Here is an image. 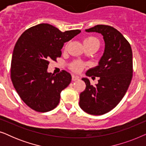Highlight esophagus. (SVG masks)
<instances>
[{"label": "esophagus", "instance_id": "1", "mask_svg": "<svg viewBox=\"0 0 146 146\" xmlns=\"http://www.w3.org/2000/svg\"><path fill=\"white\" fill-rule=\"evenodd\" d=\"M72 80L73 81L78 80H79V77H78V76H77L72 75Z\"/></svg>", "mask_w": 146, "mask_h": 146}]
</instances>
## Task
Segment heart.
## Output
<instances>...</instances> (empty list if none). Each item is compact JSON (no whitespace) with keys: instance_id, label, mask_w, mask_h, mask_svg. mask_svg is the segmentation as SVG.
Here are the masks:
<instances>
[{"instance_id":"1","label":"heart","mask_w":146,"mask_h":146,"mask_svg":"<svg viewBox=\"0 0 146 146\" xmlns=\"http://www.w3.org/2000/svg\"><path fill=\"white\" fill-rule=\"evenodd\" d=\"M84 44L85 47L89 46H99L100 41L99 40L93 36H88L84 39ZM70 69L75 72H79L82 70L84 65L83 64L79 61H74L70 65Z\"/></svg>"}]
</instances>
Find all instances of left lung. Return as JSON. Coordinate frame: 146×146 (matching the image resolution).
<instances>
[{
    "label": "left lung",
    "mask_w": 146,
    "mask_h": 146,
    "mask_svg": "<svg viewBox=\"0 0 146 146\" xmlns=\"http://www.w3.org/2000/svg\"><path fill=\"white\" fill-rule=\"evenodd\" d=\"M86 31L102 34L105 50L99 65L86 74L99 77L98 84L93 86L83 78L86 87L80 94L79 105L90 114L102 115L114 108L128 89L133 76L132 50L125 37L110 26L98 25Z\"/></svg>",
    "instance_id": "obj_1"
}]
</instances>
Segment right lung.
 <instances>
[{
  "instance_id": "add662e5",
  "label": "right lung",
  "mask_w": 146,
  "mask_h": 146,
  "mask_svg": "<svg viewBox=\"0 0 146 146\" xmlns=\"http://www.w3.org/2000/svg\"><path fill=\"white\" fill-rule=\"evenodd\" d=\"M62 33L49 24H39L25 31L14 48L11 78L18 94L28 106L38 112L54 109L60 93L71 82V74L62 70L48 73L50 60L61 56L64 44L80 33Z\"/></svg>"
}]
</instances>
